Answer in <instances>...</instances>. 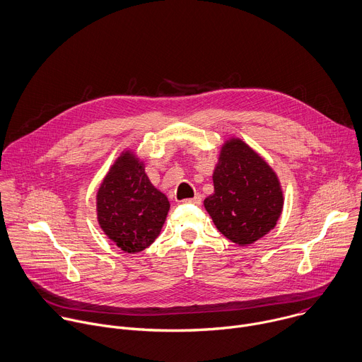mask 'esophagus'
Wrapping results in <instances>:
<instances>
[{"label": "esophagus", "mask_w": 362, "mask_h": 362, "mask_svg": "<svg viewBox=\"0 0 362 362\" xmlns=\"http://www.w3.org/2000/svg\"><path fill=\"white\" fill-rule=\"evenodd\" d=\"M183 202L187 203V204H200V203H202V194H196V196L192 197V199H185Z\"/></svg>", "instance_id": "34e87169"}]
</instances>
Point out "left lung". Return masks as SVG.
Returning <instances> with one entry per match:
<instances>
[{
  "mask_svg": "<svg viewBox=\"0 0 362 362\" xmlns=\"http://www.w3.org/2000/svg\"><path fill=\"white\" fill-rule=\"evenodd\" d=\"M214 193L204 199L218 231L246 246L267 234L283 209V192L273 169L243 141L221 148L213 173Z\"/></svg>",
  "mask_w": 362,
  "mask_h": 362,
  "instance_id": "1",
  "label": "left lung"
}]
</instances>
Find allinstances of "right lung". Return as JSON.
I'll return each mask as SVG.
<instances>
[{"label": "right lung", "mask_w": 362, "mask_h": 362, "mask_svg": "<svg viewBox=\"0 0 362 362\" xmlns=\"http://www.w3.org/2000/svg\"><path fill=\"white\" fill-rule=\"evenodd\" d=\"M168 197L148 179L144 163L125 152L103 179L98 196V221L105 234L127 253L149 247L169 211Z\"/></svg>", "instance_id": "obj_1"}]
</instances>
